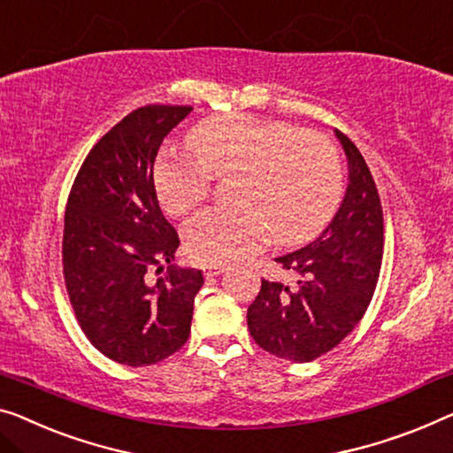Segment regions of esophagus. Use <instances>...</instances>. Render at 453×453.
<instances>
[{"mask_svg":"<svg viewBox=\"0 0 453 453\" xmlns=\"http://www.w3.org/2000/svg\"><path fill=\"white\" fill-rule=\"evenodd\" d=\"M226 268H227V265H224V262H209V265L203 266V274L209 279V276L221 274Z\"/></svg>","mask_w":453,"mask_h":453,"instance_id":"1","label":"esophagus"}]
</instances>
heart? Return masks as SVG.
Masks as SVG:
<instances>
[{"label":"heart","instance_id":"1","mask_svg":"<svg viewBox=\"0 0 453 453\" xmlns=\"http://www.w3.org/2000/svg\"><path fill=\"white\" fill-rule=\"evenodd\" d=\"M191 154L168 152L154 168L162 209L185 215L211 191L213 177L234 174V207H207L183 227L185 250L199 262L242 260L273 234L282 246L311 240L342 201L335 146L287 121L224 116L187 136Z\"/></svg>","mask_w":453,"mask_h":453}]
</instances>
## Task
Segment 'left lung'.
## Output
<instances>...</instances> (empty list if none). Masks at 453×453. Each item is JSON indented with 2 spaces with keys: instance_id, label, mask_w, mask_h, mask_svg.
I'll return each mask as SVG.
<instances>
[{
  "instance_id": "obj_1",
  "label": "left lung",
  "mask_w": 453,
  "mask_h": 453,
  "mask_svg": "<svg viewBox=\"0 0 453 453\" xmlns=\"http://www.w3.org/2000/svg\"><path fill=\"white\" fill-rule=\"evenodd\" d=\"M348 188L337 213L311 244L274 258L296 285L262 279L248 307V329L262 349L291 362H311L357 326L372 301L382 265V205L372 173L346 134Z\"/></svg>"
}]
</instances>
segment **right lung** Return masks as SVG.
Returning a JSON list of instances; mask_svg holds the SVG:
<instances>
[{
    "mask_svg": "<svg viewBox=\"0 0 453 453\" xmlns=\"http://www.w3.org/2000/svg\"><path fill=\"white\" fill-rule=\"evenodd\" d=\"M193 107L146 105L111 127L81 165L65 211L63 274L87 340L126 366L185 346L203 274L173 265L179 234L160 211L154 160ZM167 273L154 286L152 273Z\"/></svg>",
    "mask_w": 453,
    "mask_h": 453,
    "instance_id": "1",
    "label": "right lung"
}]
</instances>
